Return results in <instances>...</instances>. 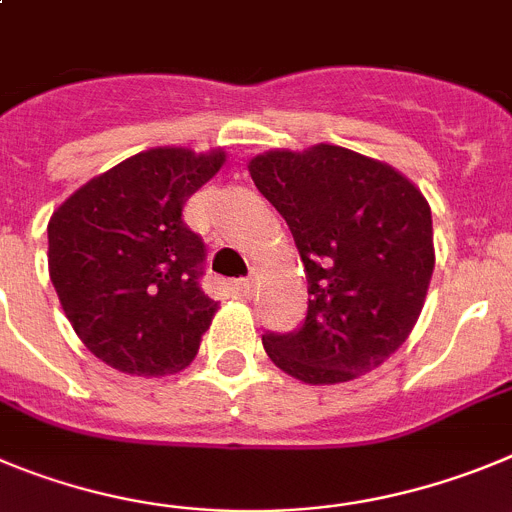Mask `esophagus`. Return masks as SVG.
<instances>
[{"instance_id": "esophagus-1", "label": "esophagus", "mask_w": 512, "mask_h": 512, "mask_svg": "<svg viewBox=\"0 0 512 512\" xmlns=\"http://www.w3.org/2000/svg\"><path fill=\"white\" fill-rule=\"evenodd\" d=\"M255 283H257V273H255V270H252V273L247 275V278L239 280V290H242V293H245L247 298H252V296H255Z\"/></svg>"}]
</instances>
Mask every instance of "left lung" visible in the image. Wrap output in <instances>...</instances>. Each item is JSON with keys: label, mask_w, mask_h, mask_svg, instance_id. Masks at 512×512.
<instances>
[{"label": "left lung", "mask_w": 512, "mask_h": 512, "mask_svg": "<svg viewBox=\"0 0 512 512\" xmlns=\"http://www.w3.org/2000/svg\"><path fill=\"white\" fill-rule=\"evenodd\" d=\"M250 176L296 239L311 296L296 331L262 334L267 357L308 385L380 367L411 334L434 273L421 191L390 165L336 145L257 155Z\"/></svg>", "instance_id": "8db88e82"}]
</instances>
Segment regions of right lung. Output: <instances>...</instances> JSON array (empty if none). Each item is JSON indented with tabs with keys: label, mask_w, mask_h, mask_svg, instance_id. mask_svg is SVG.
Returning a JSON list of instances; mask_svg holds the SVG:
<instances>
[{
	"label": "right lung",
	"mask_w": 512,
	"mask_h": 512,
	"mask_svg": "<svg viewBox=\"0 0 512 512\" xmlns=\"http://www.w3.org/2000/svg\"><path fill=\"white\" fill-rule=\"evenodd\" d=\"M222 165V150L155 147L50 216L55 293L81 342L114 370L173 375L199 352L219 303L201 288L206 245L183 222V206Z\"/></svg>",
	"instance_id": "right-lung-1"
}]
</instances>
